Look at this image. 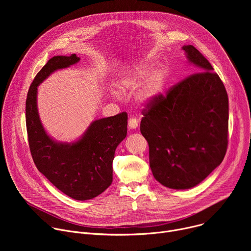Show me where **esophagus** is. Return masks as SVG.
<instances>
[{
	"label": "esophagus",
	"instance_id": "obj_1",
	"mask_svg": "<svg viewBox=\"0 0 251 251\" xmlns=\"http://www.w3.org/2000/svg\"><path fill=\"white\" fill-rule=\"evenodd\" d=\"M139 125V120L136 118H130L128 121V126L130 129H136Z\"/></svg>",
	"mask_w": 251,
	"mask_h": 251
}]
</instances>
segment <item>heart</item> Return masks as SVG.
Instances as JSON below:
<instances>
[{
  "instance_id": "heart-1",
  "label": "heart",
  "mask_w": 251,
  "mask_h": 251,
  "mask_svg": "<svg viewBox=\"0 0 251 251\" xmlns=\"http://www.w3.org/2000/svg\"><path fill=\"white\" fill-rule=\"evenodd\" d=\"M148 65H137L130 69L124 75L121 79V88L135 89L141 84V89L138 93L137 99L142 104H147L159 97L165 88L167 74L164 69H156L150 74ZM115 97L119 96V92L112 90Z\"/></svg>"
}]
</instances>
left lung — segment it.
<instances>
[{"label": "left lung", "instance_id": "8db88e82", "mask_svg": "<svg viewBox=\"0 0 251 251\" xmlns=\"http://www.w3.org/2000/svg\"><path fill=\"white\" fill-rule=\"evenodd\" d=\"M197 73L143 110L140 131L149 144L156 180L174 190L196 187L223 162L227 147L228 97L220 76L194 47L184 46Z\"/></svg>", "mask_w": 251, "mask_h": 251}]
</instances>
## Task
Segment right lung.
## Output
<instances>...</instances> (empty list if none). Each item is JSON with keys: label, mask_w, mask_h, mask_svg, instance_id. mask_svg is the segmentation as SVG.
<instances>
[{"label": "right lung", "mask_w": 251, "mask_h": 251, "mask_svg": "<svg viewBox=\"0 0 251 251\" xmlns=\"http://www.w3.org/2000/svg\"><path fill=\"white\" fill-rule=\"evenodd\" d=\"M80 57L50 58L34 77L25 101L28 145L38 170L60 192L76 201L91 200L112 184L115 150L127 135L126 112L92 121L74 142H58L46 131L38 110V86L54 71Z\"/></svg>", "instance_id": "obj_1"}]
</instances>
